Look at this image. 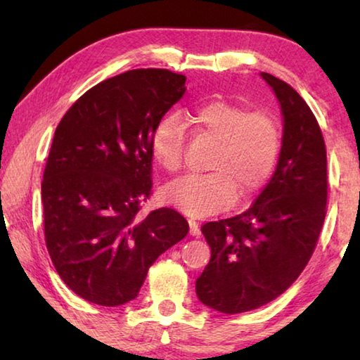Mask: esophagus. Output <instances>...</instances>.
<instances>
[{
	"label": "esophagus",
	"mask_w": 360,
	"mask_h": 360,
	"mask_svg": "<svg viewBox=\"0 0 360 360\" xmlns=\"http://www.w3.org/2000/svg\"><path fill=\"white\" fill-rule=\"evenodd\" d=\"M188 225H191V233L192 235H200L198 222H195V219H188Z\"/></svg>",
	"instance_id": "34e87169"
}]
</instances>
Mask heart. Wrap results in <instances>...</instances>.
Instances as JSON below:
<instances>
[{
	"label": "heart",
	"instance_id": "1",
	"mask_svg": "<svg viewBox=\"0 0 360 360\" xmlns=\"http://www.w3.org/2000/svg\"><path fill=\"white\" fill-rule=\"evenodd\" d=\"M187 124L214 141L206 174H188L165 187V202L192 217L227 210L235 198L246 200L270 179L281 149L278 120L266 111L246 112L230 101L212 100L186 112ZM186 129L176 115L158 122L150 138L154 160L168 173L184 160Z\"/></svg>",
	"mask_w": 360,
	"mask_h": 360
}]
</instances>
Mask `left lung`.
I'll return each mask as SVG.
<instances>
[{
  "label": "left lung",
  "instance_id": "obj_1",
  "mask_svg": "<svg viewBox=\"0 0 360 360\" xmlns=\"http://www.w3.org/2000/svg\"><path fill=\"white\" fill-rule=\"evenodd\" d=\"M260 76L283 114L276 169L251 208L202 227L211 259L195 290L203 304L225 314L260 308L289 289L326 219L327 155L318 120L289 84Z\"/></svg>",
  "mask_w": 360,
  "mask_h": 360
}]
</instances>
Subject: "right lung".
I'll return each mask as SVG.
<instances>
[{
    "mask_svg": "<svg viewBox=\"0 0 360 360\" xmlns=\"http://www.w3.org/2000/svg\"><path fill=\"white\" fill-rule=\"evenodd\" d=\"M186 76L131 70L85 92L53 135L42 179L47 251L68 288L101 307L138 297L149 266L181 241L178 211L139 214L152 187L150 138Z\"/></svg>",
    "mask_w": 360,
    "mask_h": 360,
    "instance_id": "right-lung-1",
    "label": "right lung"
}]
</instances>
